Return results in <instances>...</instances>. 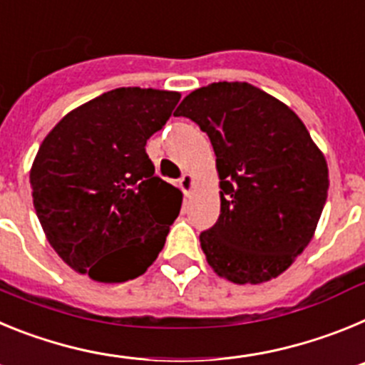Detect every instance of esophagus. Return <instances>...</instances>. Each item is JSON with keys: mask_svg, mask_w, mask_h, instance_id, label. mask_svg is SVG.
<instances>
[{"mask_svg": "<svg viewBox=\"0 0 365 365\" xmlns=\"http://www.w3.org/2000/svg\"><path fill=\"white\" fill-rule=\"evenodd\" d=\"M179 186H180V190L185 192V195H190V193H192V188H193V175H192V173H185V175L180 177Z\"/></svg>", "mask_w": 365, "mask_h": 365, "instance_id": "esophagus-1", "label": "esophagus"}]
</instances>
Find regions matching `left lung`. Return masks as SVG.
Wrapping results in <instances>:
<instances>
[{"label":"left lung","mask_w":365,"mask_h":365,"mask_svg":"<svg viewBox=\"0 0 365 365\" xmlns=\"http://www.w3.org/2000/svg\"><path fill=\"white\" fill-rule=\"evenodd\" d=\"M175 115L215 151L221 214L199 235L208 265L240 285L278 278L311 243L327 201L320 148L289 106L247 82L195 89Z\"/></svg>","instance_id":"8db88e82"}]
</instances>
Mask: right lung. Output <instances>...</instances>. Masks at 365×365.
Here are the masks:
<instances>
[{"label": "right lung", "mask_w": 365, "mask_h": 365, "mask_svg": "<svg viewBox=\"0 0 365 365\" xmlns=\"http://www.w3.org/2000/svg\"><path fill=\"white\" fill-rule=\"evenodd\" d=\"M180 93L118 87L67 113L31 168L32 202L47 241L95 282L148 270L179 215L182 193L155 175L148 138Z\"/></svg>", "instance_id": "obj_1"}]
</instances>
